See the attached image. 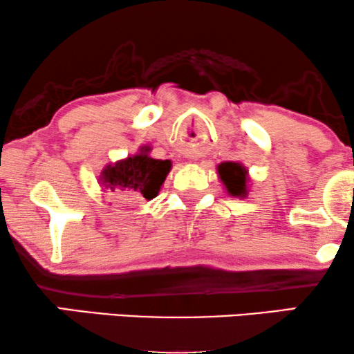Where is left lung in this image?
I'll return each instance as SVG.
<instances>
[{"instance_id":"8db88e82","label":"left lung","mask_w":354,"mask_h":354,"mask_svg":"<svg viewBox=\"0 0 354 354\" xmlns=\"http://www.w3.org/2000/svg\"><path fill=\"white\" fill-rule=\"evenodd\" d=\"M218 174L221 181L225 183L226 189L231 196H246L248 189V169L243 165L226 161L218 166Z\"/></svg>"}]
</instances>
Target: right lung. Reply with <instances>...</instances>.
I'll use <instances>...</instances> for the list:
<instances>
[{
    "instance_id": "right-lung-1",
    "label": "right lung",
    "mask_w": 354,
    "mask_h": 354,
    "mask_svg": "<svg viewBox=\"0 0 354 354\" xmlns=\"http://www.w3.org/2000/svg\"><path fill=\"white\" fill-rule=\"evenodd\" d=\"M148 153L149 146H143L135 156L108 165L100 176L104 189H108V193L126 194L131 198H156L171 169V161L154 160Z\"/></svg>"
}]
</instances>
